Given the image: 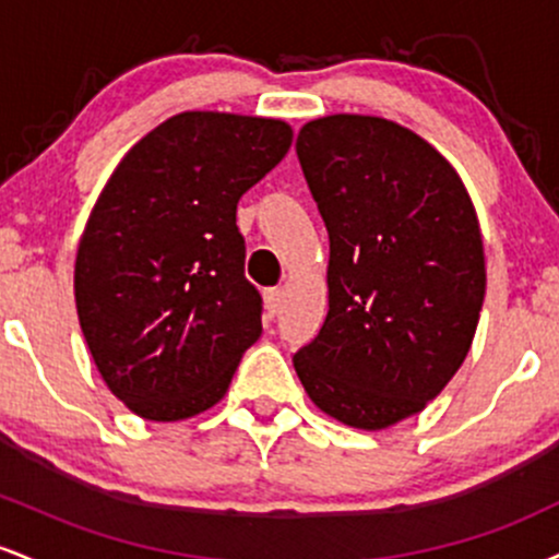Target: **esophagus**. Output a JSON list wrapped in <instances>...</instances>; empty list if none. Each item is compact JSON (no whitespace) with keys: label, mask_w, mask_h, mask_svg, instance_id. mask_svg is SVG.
Returning <instances> with one entry per match:
<instances>
[{"label":"esophagus","mask_w":559,"mask_h":559,"mask_svg":"<svg viewBox=\"0 0 559 559\" xmlns=\"http://www.w3.org/2000/svg\"><path fill=\"white\" fill-rule=\"evenodd\" d=\"M281 305H284V292L281 288H271V292H265V312L267 316H278L281 312Z\"/></svg>","instance_id":"obj_1"}]
</instances>
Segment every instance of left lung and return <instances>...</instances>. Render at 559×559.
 <instances>
[{
	"instance_id": "8db88e82",
	"label": "left lung",
	"mask_w": 559,
	"mask_h": 559,
	"mask_svg": "<svg viewBox=\"0 0 559 559\" xmlns=\"http://www.w3.org/2000/svg\"><path fill=\"white\" fill-rule=\"evenodd\" d=\"M297 155L329 228V318L294 355L307 396L344 426L418 415L476 336L486 258L463 178L426 139L376 115L301 126Z\"/></svg>"
}]
</instances>
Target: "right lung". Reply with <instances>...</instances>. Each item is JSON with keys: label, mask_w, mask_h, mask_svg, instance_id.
I'll return each mask as SVG.
<instances>
[{"label": "right lung", "mask_w": 559, "mask_h": 559, "mask_svg": "<svg viewBox=\"0 0 559 559\" xmlns=\"http://www.w3.org/2000/svg\"><path fill=\"white\" fill-rule=\"evenodd\" d=\"M292 139L278 118L186 110L107 178L75 254V310L102 381L139 418L210 409L260 338L236 204Z\"/></svg>", "instance_id": "obj_1"}]
</instances>
